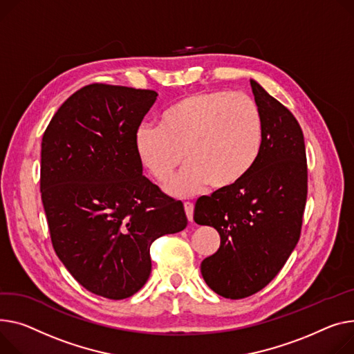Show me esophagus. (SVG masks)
Here are the masks:
<instances>
[{"mask_svg": "<svg viewBox=\"0 0 354 354\" xmlns=\"http://www.w3.org/2000/svg\"><path fill=\"white\" fill-rule=\"evenodd\" d=\"M183 207H185V214H186L187 221L192 222V221H194V203L185 202V203H183Z\"/></svg>", "mask_w": 354, "mask_h": 354, "instance_id": "esophagus-1", "label": "esophagus"}]
</instances>
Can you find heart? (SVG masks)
Returning a JSON list of instances; mask_svg holds the SVG:
<instances>
[{
  "mask_svg": "<svg viewBox=\"0 0 354 354\" xmlns=\"http://www.w3.org/2000/svg\"><path fill=\"white\" fill-rule=\"evenodd\" d=\"M265 121L259 104L243 92H195L174 102L159 125H139L133 145L151 175L167 180L183 156L187 163L167 185L171 195L189 198L210 183L215 189L241 182L262 152Z\"/></svg>",
  "mask_w": 354,
  "mask_h": 354,
  "instance_id": "b5f03b06",
  "label": "heart"
}]
</instances>
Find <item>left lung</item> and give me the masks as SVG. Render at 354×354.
Here are the masks:
<instances>
[{
  "label": "left lung",
  "mask_w": 354,
  "mask_h": 354,
  "mask_svg": "<svg viewBox=\"0 0 354 354\" xmlns=\"http://www.w3.org/2000/svg\"><path fill=\"white\" fill-rule=\"evenodd\" d=\"M265 121L262 152L236 185L201 196L194 221L215 227L216 253L203 259L206 285L226 299H243L269 285L296 248L308 198V163L293 113L250 80Z\"/></svg>",
  "instance_id": "obj_1"
}]
</instances>
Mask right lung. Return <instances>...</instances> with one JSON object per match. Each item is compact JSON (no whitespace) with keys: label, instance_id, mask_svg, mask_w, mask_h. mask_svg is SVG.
<instances>
[{"label":"right lung","instance_id":"right-lung-1","mask_svg":"<svg viewBox=\"0 0 354 354\" xmlns=\"http://www.w3.org/2000/svg\"><path fill=\"white\" fill-rule=\"evenodd\" d=\"M151 89L91 84L55 112L41 144V199L59 261L91 293L135 295L151 274L149 248L186 227L183 203L142 175L133 135Z\"/></svg>","mask_w":354,"mask_h":354}]
</instances>
